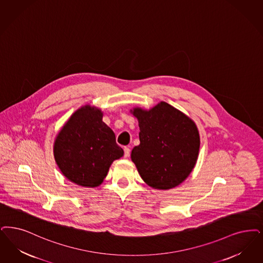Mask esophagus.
Instances as JSON below:
<instances>
[{
	"label": "esophagus",
	"mask_w": 263,
	"mask_h": 263,
	"mask_svg": "<svg viewBox=\"0 0 263 263\" xmlns=\"http://www.w3.org/2000/svg\"><path fill=\"white\" fill-rule=\"evenodd\" d=\"M130 156V148L129 147H124V158H128Z\"/></svg>",
	"instance_id": "34e87169"
}]
</instances>
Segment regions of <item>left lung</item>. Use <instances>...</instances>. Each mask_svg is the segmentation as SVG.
Returning a JSON list of instances; mask_svg holds the SVG:
<instances>
[{"label":"left lung","instance_id":"left-lung-1","mask_svg":"<svg viewBox=\"0 0 263 263\" xmlns=\"http://www.w3.org/2000/svg\"><path fill=\"white\" fill-rule=\"evenodd\" d=\"M139 120L140 145L131 158L142 179L155 189L181 184L194 168L200 151V135L192 119L165 102L151 110L134 108Z\"/></svg>","mask_w":263,"mask_h":263}]
</instances>
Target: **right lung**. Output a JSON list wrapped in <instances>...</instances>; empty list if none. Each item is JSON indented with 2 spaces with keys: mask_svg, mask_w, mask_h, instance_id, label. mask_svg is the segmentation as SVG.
Returning a JSON list of instances; mask_svg holds the SVG:
<instances>
[{
  "mask_svg": "<svg viewBox=\"0 0 263 263\" xmlns=\"http://www.w3.org/2000/svg\"><path fill=\"white\" fill-rule=\"evenodd\" d=\"M100 109L83 106L65 123L54 142V158L63 175L83 187L99 186L110 164L124 152Z\"/></svg>",
  "mask_w": 263,
  "mask_h": 263,
  "instance_id": "add662e5",
  "label": "right lung"
}]
</instances>
